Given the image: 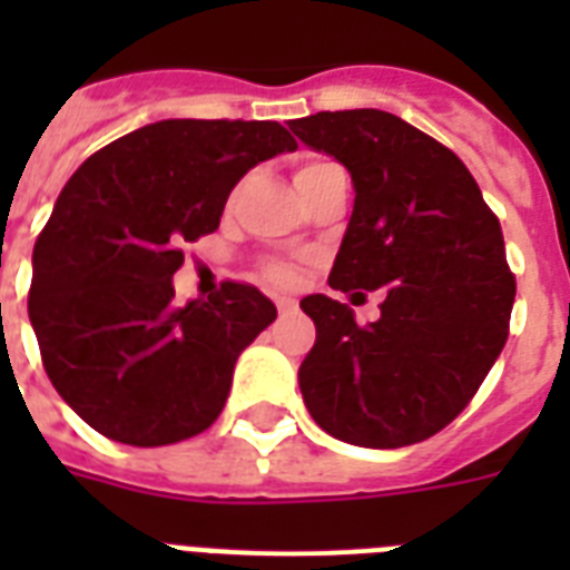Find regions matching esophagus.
<instances>
[{
	"label": "esophagus",
	"mask_w": 570,
	"mask_h": 570,
	"mask_svg": "<svg viewBox=\"0 0 570 570\" xmlns=\"http://www.w3.org/2000/svg\"><path fill=\"white\" fill-rule=\"evenodd\" d=\"M275 304H277V313H293L295 311V302H293V298H286V295H277Z\"/></svg>",
	"instance_id": "obj_1"
}]
</instances>
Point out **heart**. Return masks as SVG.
<instances>
[{"label":"heart","instance_id":"b5f03b06","mask_svg":"<svg viewBox=\"0 0 570 570\" xmlns=\"http://www.w3.org/2000/svg\"><path fill=\"white\" fill-rule=\"evenodd\" d=\"M325 165L331 163H304L295 177H307V174L320 171V168H325ZM266 277L272 281V284H281V286L293 284V268L286 266V263H281V259H275V263H266Z\"/></svg>","mask_w":570,"mask_h":570}]
</instances>
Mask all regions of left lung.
I'll return each mask as SVG.
<instances>
[{
    "label": "left lung",
    "mask_w": 570,
    "mask_h": 570,
    "mask_svg": "<svg viewBox=\"0 0 570 570\" xmlns=\"http://www.w3.org/2000/svg\"><path fill=\"white\" fill-rule=\"evenodd\" d=\"M289 129L355 183L328 284L384 295L364 328L348 304L302 298L316 325L298 370L304 405L355 446L425 441L468 407L509 337L514 275L500 222L459 156L390 111H320Z\"/></svg>",
    "instance_id": "left-lung-1"
}]
</instances>
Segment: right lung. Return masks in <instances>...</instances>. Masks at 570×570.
<instances>
[{
    "label": "right lung",
    "instance_id": "1",
    "mask_svg": "<svg viewBox=\"0 0 570 570\" xmlns=\"http://www.w3.org/2000/svg\"><path fill=\"white\" fill-rule=\"evenodd\" d=\"M295 147L275 120H159L67 180L31 254L29 320L52 387L91 429L165 446L222 414L275 304L236 281L177 304L171 277L183 245L218 230L233 186Z\"/></svg>",
    "mask_w": 570,
    "mask_h": 570
}]
</instances>
